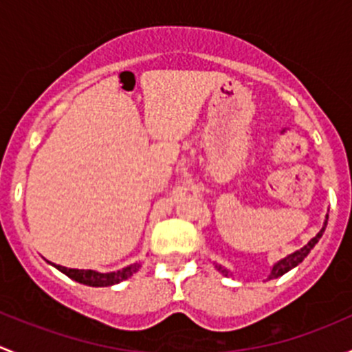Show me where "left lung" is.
I'll return each mask as SVG.
<instances>
[{"mask_svg":"<svg viewBox=\"0 0 352 352\" xmlns=\"http://www.w3.org/2000/svg\"><path fill=\"white\" fill-rule=\"evenodd\" d=\"M325 226H327V219H325L324 226H322L320 232L317 233V236H314V239H311L310 242H308L307 245H305L303 248H300V250L293 252V254H289V255H287V257L281 258V261H279L278 264H274V267L271 269V274H269V278H267V279L279 278V276L286 274L287 271H291V269H293V267H296V265L300 264V262H303V258L307 257L308 254H310L311 248H314L315 245L318 243V240L322 239V235H324V232H325ZM216 267H218V271L221 272V274L228 276V271H226L225 267H221V265H216Z\"/></svg>","mask_w":352,"mask_h":352,"instance_id":"1","label":"left lung"}]
</instances>
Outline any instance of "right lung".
Returning <instances> with one entry per match:
<instances>
[{
  "label": "right lung",
  "mask_w": 352,
  "mask_h": 352,
  "mask_svg": "<svg viewBox=\"0 0 352 352\" xmlns=\"http://www.w3.org/2000/svg\"><path fill=\"white\" fill-rule=\"evenodd\" d=\"M54 265L56 269H59V271L63 272V274H66L67 278L74 279V281L81 283V285H87V286H95V287H104V286H112V285H119L120 281H124V279L131 278V276L134 274V272L138 271V269L141 267V264H131L127 265V267L120 269V271L117 272H97V271H90V269H67V267H63V265Z\"/></svg>",
  "instance_id": "obj_1"
}]
</instances>
